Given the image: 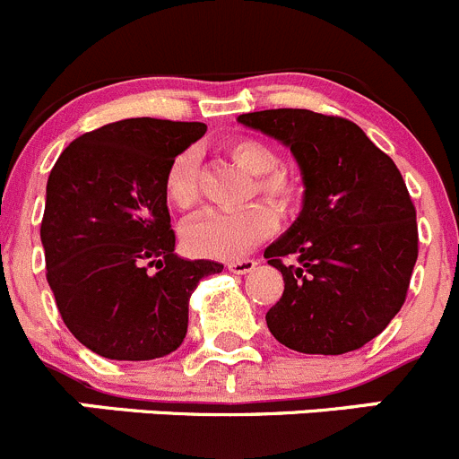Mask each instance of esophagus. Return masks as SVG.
<instances>
[{
	"label": "esophagus",
	"instance_id": "1",
	"mask_svg": "<svg viewBox=\"0 0 459 459\" xmlns=\"http://www.w3.org/2000/svg\"><path fill=\"white\" fill-rule=\"evenodd\" d=\"M227 268H230V273H234V274H247L256 268V261L255 259L230 261V264H227Z\"/></svg>",
	"mask_w": 459,
	"mask_h": 459
}]
</instances>
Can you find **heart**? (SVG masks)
Here are the masks:
<instances>
[{
	"mask_svg": "<svg viewBox=\"0 0 459 459\" xmlns=\"http://www.w3.org/2000/svg\"><path fill=\"white\" fill-rule=\"evenodd\" d=\"M227 151L238 167L256 176L255 189L274 207H286L292 198V182L281 171H274L277 155L259 139L241 137L227 143ZM167 198L178 209L194 207L198 200V157L185 151L169 167ZM274 230V216L265 204H247L238 212L207 209L182 227L186 250L204 259H238Z\"/></svg>",
	"mask_w": 459,
	"mask_h": 459,
	"instance_id": "obj_1",
	"label": "heart"
}]
</instances>
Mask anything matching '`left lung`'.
I'll return each instance as SVG.
<instances>
[{
	"label": "left lung",
	"instance_id": "1",
	"mask_svg": "<svg viewBox=\"0 0 459 459\" xmlns=\"http://www.w3.org/2000/svg\"><path fill=\"white\" fill-rule=\"evenodd\" d=\"M238 124L290 148L304 182L298 221L264 252L283 274L270 333L299 353L360 349L401 311L417 264V212L399 169L342 117L279 108Z\"/></svg>",
	"mask_w": 459,
	"mask_h": 459
}]
</instances>
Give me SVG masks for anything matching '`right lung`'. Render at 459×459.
Masks as SVG:
<instances>
[{
	"label": "right lung",
	"instance_id": "1",
	"mask_svg": "<svg viewBox=\"0 0 459 459\" xmlns=\"http://www.w3.org/2000/svg\"><path fill=\"white\" fill-rule=\"evenodd\" d=\"M204 130L200 121H115L74 139L51 169L40 225L47 281L67 329L99 356L176 351L191 292L222 270L173 252L164 189L173 160Z\"/></svg>",
	"mask_w": 459,
	"mask_h": 459
}]
</instances>
